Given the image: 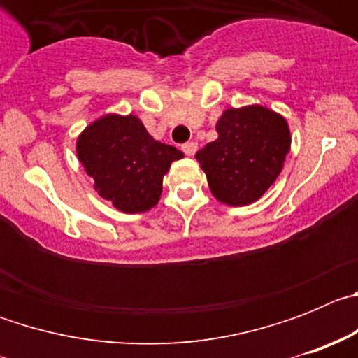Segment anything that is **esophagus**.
Segmentation results:
<instances>
[{
	"label": "esophagus",
	"instance_id": "1",
	"mask_svg": "<svg viewBox=\"0 0 358 358\" xmlns=\"http://www.w3.org/2000/svg\"><path fill=\"white\" fill-rule=\"evenodd\" d=\"M182 152H185L186 156H194L195 152H197V143L195 141H188V143L182 145Z\"/></svg>",
	"mask_w": 358,
	"mask_h": 358
}]
</instances>
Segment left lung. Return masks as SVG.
Here are the masks:
<instances>
[{"label":"left lung","mask_w":358,"mask_h":358,"mask_svg":"<svg viewBox=\"0 0 358 358\" xmlns=\"http://www.w3.org/2000/svg\"><path fill=\"white\" fill-rule=\"evenodd\" d=\"M218 138L195 154L211 194L229 206L258 201L280 176L290 150L285 118L262 106L224 110Z\"/></svg>","instance_id":"left-lung-1"}]
</instances>
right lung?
Wrapping results in <instances>:
<instances>
[{"label":"right lung","mask_w":358,"mask_h":358,"mask_svg":"<svg viewBox=\"0 0 358 358\" xmlns=\"http://www.w3.org/2000/svg\"><path fill=\"white\" fill-rule=\"evenodd\" d=\"M77 154L94 189L123 213L154 208L163 192V176L182 152L156 141L140 118L107 115L85 129Z\"/></svg>","instance_id":"add662e5"}]
</instances>
